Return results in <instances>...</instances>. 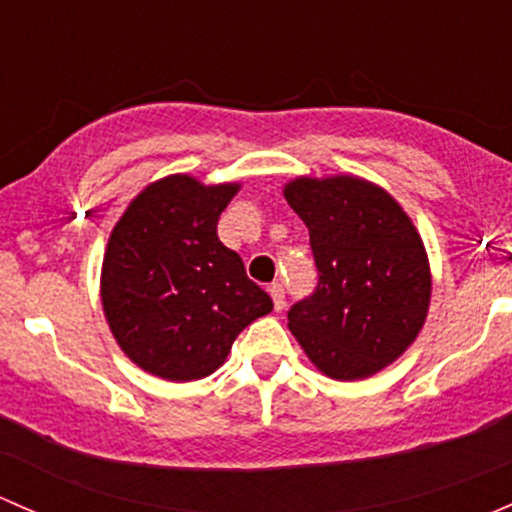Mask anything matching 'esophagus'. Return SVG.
<instances>
[{"label":"esophagus","mask_w":512,"mask_h":512,"mask_svg":"<svg viewBox=\"0 0 512 512\" xmlns=\"http://www.w3.org/2000/svg\"><path fill=\"white\" fill-rule=\"evenodd\" d=\"M268 293H271V298H273V308L281 313V310L286 308V291H283L281 283H271V286H268Z\"/></svg>","instance_id":"34e87169"}]
</instances>
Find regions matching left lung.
Segmentation results:
<instances>
[{
  "instance_id": "1",
  "label": "left lung",
  "mask_w": 512,
  "mask_h": 512,
  "mask_svg": "<svg viewBox=\"0 0 512 512\" xmlns=\"http://www.w3.org/2000/svg\"><path fill=\"white\" fill-rule=\"evenodd\" d=\"M283 194L308 226L318 268V286L291 305L288 328L328 377H370L424 325V244L402 207L365 179H295Z\"/></svg>"
}]
</instances>
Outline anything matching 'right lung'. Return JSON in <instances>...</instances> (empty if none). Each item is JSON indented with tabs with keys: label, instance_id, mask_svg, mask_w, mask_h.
Returning a JSON list of instances; mask_svg holds the SVG:
<instances>
[{
	"label": "right lung",
	"instance_id": "right-lung-1",
	"mask_svg": "<svg viewBox=\"0 0 512 512\" xmlns=\"http://www.w3.org/2000/svg\"><path fill=\"white\" fill-rule=\"evenodd\" d=\"M239 184L175 175L150 184L115 224L103 258V310L142 370L172 382L212 374L273 300L217 236Z\"/></svg>",
	"mask_w": 512,
	"mask_h": 512
}]
</instances>
